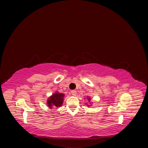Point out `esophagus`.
<instances>
[{
  "instance_id": "esophagus-1",
  "label": "esophagus",
  "mask_w": 148,
  "mask_h": 148,
  "mask_svg": "<svg viewBox=\"0 0 148 148\" xmlns=\"http://www.w3.org/2000/svg\"><path fill=\"white\" fill-rule=\"evenodd\" d=\"M71 95H73V96H76V95H77V91H75V90H72L71 91Z\"/></svg>"
}]
</instances>
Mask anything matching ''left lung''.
I'll use <instances>...</instances> for the list:
<instances>
[{
	"instance_id": "1",
	"label": "left lung",
	"mask_w": 148,
	"mask_h": 148,
	"mask_svg": "<svg viewBox=\"0 0 148 148\" xmlns=\"http://www.w3.org/2000/svg\"><path fill=\"white\" fill-rule=\"evenodd\" d=\"M88 99H89V101H90V98H88Z\"/></svg>"
}]
</instances>
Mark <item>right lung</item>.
I'll return each mask as SVG.
<instances>
[{
  "mask_svg": "<svg viewBox=\"0 0 148 148\" xmlns=\"http://www.w3.org/2000/svg\"><path fill=\"white\" fill-rule=\"evenodd\" d=\"M64 95L62 93L56 92L52 95L47 101L48 107L50 108H53L55 107H60L64 101Z\"/></svg>",
  "mask_w": 148,
  "mask_h": 148,
  "instance_id": "1",
  "label": "right lung"
}]
</instances>
